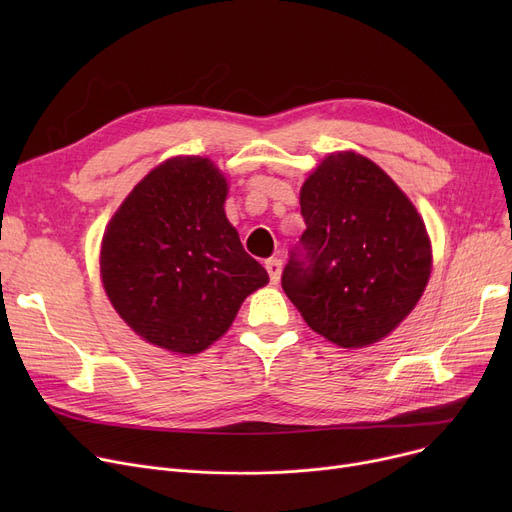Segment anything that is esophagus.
Here are the masks:
<instances>
[{"mask_svg":"<svg viewBox=\"0 0 512 512\" xmlns=\"http://www.w3.org/2000/svg\"><path fill=\"white\" fill-rule=\"evenodd\" d=\"M265 270L270 274V282L278 284L280 282V274H282V261L280 259H267L265 261Z\"/></svg>","mask_w":512,"mask_h":512,"instance_id":"obj_1","label":"esophagus"}]
</instances>
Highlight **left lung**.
<instances>
[{"label":"left lung","instance_id":"1","mask_svg":"<svg viewBox=\"0 0 512 512\" xmlns=\"http://www.w3.org/2000/svg\"><path fill=\"white\" fill-rule=\"evenodd\" d=\"M307 230L282 288L307 326L342 348H363L405 319L432 274L421 215L371 159L328 155L301 188Z\"/></svg>","mask_w":512,"mask_h":512}]
</instances>
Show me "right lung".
<instances>
[{
    "label": "right lung",
    "instance_id": "1",
    "mask_svg": "<svg viewBox=\"0 0 512 512\" xmlns=\"http://www.w3.org/2000/svg\"><path fill=\"white\" fill-rule=\"evenodd\" d=\"M228 182L207 157H172L124 199L101 240V280L143 340L180 355L205 351L251 292L270 282L240 245Z\"/></svg>",
    "mask_w": 512,
    "mask_h": 512
}]
</instances>
